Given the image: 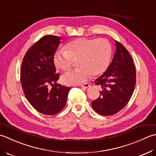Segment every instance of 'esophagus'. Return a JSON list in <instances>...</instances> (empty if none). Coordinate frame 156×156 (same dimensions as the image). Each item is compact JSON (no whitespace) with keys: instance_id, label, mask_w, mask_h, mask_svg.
<instances>
[{"instance_id":"obj_1","label":"esophagus","mask_w":156,"mask_h":156,"mask_svg":"<svg viewBox=\"0 0 156 156\" xmlns=\"http://www.w3.org/2000/svg\"><path fill=\"white\" fill-rule=\"evenodd\" d=\"M81 87L82 88H84V89H87V88H89V87H90V84L84 83V84H83V85H81Z\"/></svg>"}]
</instances>
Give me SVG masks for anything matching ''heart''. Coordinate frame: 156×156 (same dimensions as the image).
<instances>
[{"instance_id":"b5f03b06","label":"heart","mask_w":156,"mask_h":156,"mask_svg":"<svg viewBox=\"0 0 156 156\" xmlns=\"http://www.w3.org/2000/svg\"><path fill=\"white\" fill-rule=\"evenodd\" d=\"M111 55L112 46L107 40L80 37L66 44L65 51H56L53 62L56 68L69 71L77 61L79 69L63 75L62 80L67 85H80L92 75L98 76L106 71Z\"/></svg>"}]
</instances>
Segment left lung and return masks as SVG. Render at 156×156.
I'll use <instances>...</instances> for the list:
<instances>
[{
	"label": "left lung",
	"mask_w": 156,
	"mask_h": 156,
	"mask_svg": "<svg viewBox=\"0 0 156 156\" xmlns=\"http://www.w3.org/2000/svg\"><path fill=\"white\" fill-rule=\"evenodd\" d=\"M116 52L106 71L95 80L101 94L91 102L96 112L102 116L119 112L128 104L134 91L136 70L132 57L122 44L115 40Z\"/></svg>",
	"instance_id": "left-lung-1"
}]
</instances>
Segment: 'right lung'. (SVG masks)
<instances>
[{"mask_svg": "<svg viewBox=\"0 0 156 156\" xmlns=\"http://www.w3.org/2000/svg\"><path fill=\"white\" fill-rule=\"evenodd\" d=\"M61 38L42 37L25 54L21 68V83L27 100L35 109L46 115H55L65 107L71 87L57 83L53 57ZM52 85V88L48 85Z\"/></svg>", "mask_w": 156, "mask_h": 156, "instance_id": "add662e5", "label": "right lung"}]
</instances>
